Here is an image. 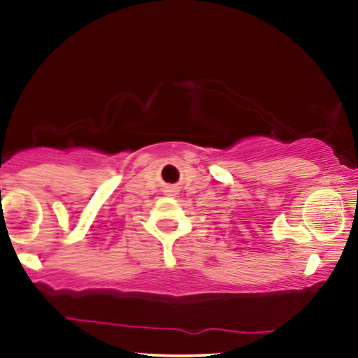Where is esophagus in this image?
Returning <instances> with one entry per match:
<instances>
[{
	"mask_svg": "<svg viewBox=\"0 0 358 358\" xmlns=\"http://www.w3.org/2000/svg\"><path fill=\"white\" fill-rule=\"evenodd\" d=\"M164 192H166V195H178L179 194V187H178V185H168Z\"/></svg>",
	"mask_w": 358,
	"mask_h": 358,
	"instance_id": "esophagus-1",
	"label": "esophagus"
}]
</instances>
